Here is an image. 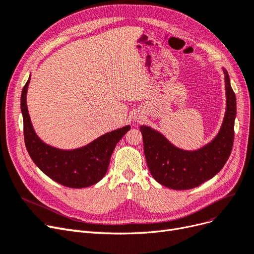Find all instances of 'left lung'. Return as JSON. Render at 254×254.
Listing matches in <instances>:
<instances>
[{
  "instance_id": "8db88e82",
  "label": "left lung",
  "mask_w": 254,
  "mask_h": 254,
  "mask_svg": "<svg viewBox=\"0 0 254 254\" xmlns=\"http://www.w3.org/2000/svg\"><path fill=\"white\" fill-rule=\"evenodd\" d=\"M223 70L227 107L220 132L211 142L196 151H184L173 145L152 127H140L149 173L158 183L168 189H194L213 178L228 160L234 139L237 99L228 72L224 68Z\"/></svg>"
}]
</instances>
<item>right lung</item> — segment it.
Instances as JSON below:
<instances>
[{"label": "right lung", "instance_id": "right-lung-1", "mask_svg": "<svg viewBox=\"0 0 254 254\" xmlns=\"http://www.w3.org/2000/svg\"><path fill=\"white\" fill-rule=\"evenodd\" d=\"M29 82L30 77L22 91L21 110L25 145L32 161L53 181L71 189H82L99 182L107 174L116 144L130 127L112 130L76 149L67 151L46 144L35 134L28 113L26 94Z\"/></svg>", "mask_w": 254, "mask_h": 254}]
</instances>
